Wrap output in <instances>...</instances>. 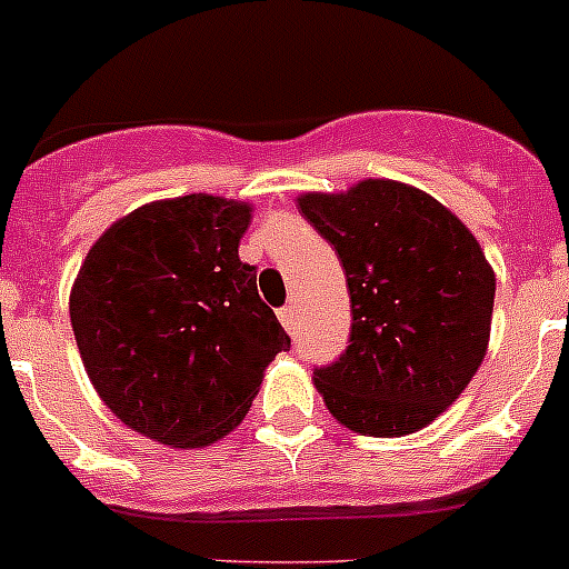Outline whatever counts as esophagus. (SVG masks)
<instances>
[{
    "label": "esophagus",
    "instance_id": "esophagus-1",
    "mask_svg": "<svg viewBox=\"0 0 569 569\" xmlns=\"http://www.w3.org/2000/svg\"><path fill=\"white\" fill-rule=\"evenodd\" d=\"M279 321H281V327H284V330H296V305H284L279 310Z\"/></svg>",
    "mask_w": 569,
    "mask_h": 569
}]
</instances>
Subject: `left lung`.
I'll list each match as a JSON object with an SVG mask.
<instances>
[{
    "label": "left lung",
    "instance_id": "obj_1",
    "mask_svg": "<svg viewBox=\"0 0 569 569\" xmlns=\"http://www.w3.org/2000/svg\"><path fill=\"white\" fill-rule=\"evenodd\" d=\"M296 202L336 248L352 307L347 352L312 372L325 406L367 437L426 429L488 352L497 276L482 244L435 197L383 177Z\"/></svg>",
    "mask_w": 569,
    "mask_h": 569
}]
</instances>
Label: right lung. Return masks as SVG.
I'll use <instances>...</instances> for the list:
<instances>
[{
    "mask_svg": "<svg viewBox=\"0 0 569 569\" xmlns=\"http://www.w3.org/2000/svg\"><path fill=\"white\" fill-rule=\"evenodd\" d=\"M250 202L186 194L107 228L70 290L78 352L123 426L171 448L231 435L290 347L239 259Z\"/></svg>",
    "mask_w": 569,
    "mask_h": 569,
    "instance_id": "add662e5",
    "label": "right lung"
}]
</instances>
